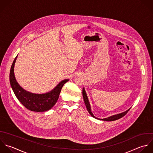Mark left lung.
<instances>
[{
	"label": "left lung",
	"mask_w": 153,
	"mask_h": 153,
	"mask_svg": "<svg viewBox=\"0 0 153 153\" xmlns=\"http://www.w3.org/2000/svg\"><path fill=\"white\" fill-rule=\"evenodd\" d=\"M82 94H83V100H84V102H85V105L86 107V108H87V110L88 111V112L89 113V114L94 118H96L93 113H92L91 111V105H90V104H89V101L88 100V97H87V95H86V91L85 90L84 88H83V90H82ZM130 108L128 110H126V111L123 112V113H120V114H116V115H113V116H110L107 118H105V119H101L102 120H104V121H114V120H118L122 117H123L124 116H125L127 113L129 111ZM97 119V118H96Z\"/></svg>",
	"instance_id": "obj_1"
}]
</instances>
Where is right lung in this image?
Listing matches in <instances>:
<instances>
[{
    "label": "right lung",
    "mask_w": 153,
    "mask_h": 153,
    "mask_svg": "<svg viewBox=\"0 0 153 153\" xmlns=\"http://www.w3.org/2000/svg\"><path fill=\"white\" fill-rule=\"evenodd\" d=\"M17 56L13 61L9 73L10 84L17 99L30 111L43 112L50 110L56 104L62 86L68 79L61 81L53 90L46 94H36L27 92L19 86L15 77L14 65Z\"/></svg>",
    "instance_id": "add662e5"
}]
</instances>
